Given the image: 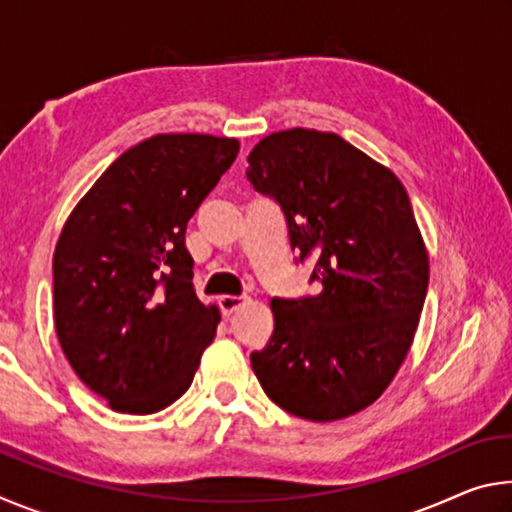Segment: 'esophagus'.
Masks as SVG:
<instances>
[{"label":"esophagus","instance_id":"34e87169","mask_svg":"<svg viewBox=\"0 0 512 512\" xmlns=\"http://www.w3.org/2000/svg\"><path fill=\"white\" fill-rule=\"evenodd\" d=\"M241 305H246V298H241V296H221L219 298V307L223 311V316H232Z\"/></svg>","mask_w":512,"mask_h":512}]
</instances>
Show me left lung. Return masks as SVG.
I'll list each match as a JSON object with an SVG mask.
<instances>
[{"label": "left lung", "instance_id": "8db88e82", "mask_svg": "<svg viewBox=\"0 0 512 512\" xmlns=\"http://www.w3.org/2000/svg\"><path fill=\"white\" fill-rule=\"evenodd\" d=\"M255 192L282 207L291 248L320 293L273 298L275 329L250 363L291 415L332 422L386 391L409 352L429 255L400 178L336 133L291 128L248 155Z\"/></svg>", "mask_w": 512, "mask_h": 512}]
</instances>
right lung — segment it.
<instances>
[{"label": "right lung", "mask_w": 512, "mask_h": 512, "mask_svg": "<svg viewBox=\"0 0 512 512\" xmlns=\"http://www.w3.org/2000/svg\"><path fill=\"white\" fill-rule=\"evenodd\" d=\"M237 153L235 137L153 135L121 153L63 225L56 334L112 411H162L192 386L221 316L196 296L185 230Z\"/></svg>", "instance_id": "obj_1"}]
</instances>
